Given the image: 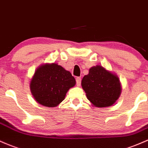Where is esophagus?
<instances>
[{
    "instance_id": "obj_1",
    "label": "esophagus",
    "mask_w": 148,
    "mask_h": 148,
    "mask_svg": "<svg viewBox=\"0 0 148 148\" xmlns=\"http://www.w3.org/2000/svg\"><path fill=\"white\" fill-rule=\"evenodd\" d=\"M76 82H77V86H80L81 83H82V79L80 77H77L76 78Z\"/></svg>"
}]
</instances>
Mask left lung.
Listing matches in <instances>:
<instances>
[{"mask_svg": "<svg viewBox=\"0 0 148 148\" xmlns=\"http://www.w3.org/2000/svg\"><path fill=\"white\" fill-rule=\"evenodd\" d=\"M88 99L98 108L110 107L121 94L119 78L100 65L92 66L82 81Z\"/></svg>", "mask_w": 148, "mask_h": 148, "instance_id": "1", "label": "left lung"}]
</instances>
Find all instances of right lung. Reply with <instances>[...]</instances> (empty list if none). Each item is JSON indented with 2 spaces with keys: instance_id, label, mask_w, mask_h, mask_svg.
<instances>
[{
  "instance_id": "1",
  "label": "right lung",
  "mask_w": 148,
  "mask_h": 148,
  "mask_svg": "<svg viewBox=\"0 0 148 148\" xmlns=\"http://www.w3.org/2000/svg\"><path fill=\"white\" fill-rule=\"evenodd\" d=\"M75 79L69 71L56 63L41 65L35 71L30 88L40 105L53 108L64 100L66 92L74 86Z\"/></svg>"
}]
</instances>
